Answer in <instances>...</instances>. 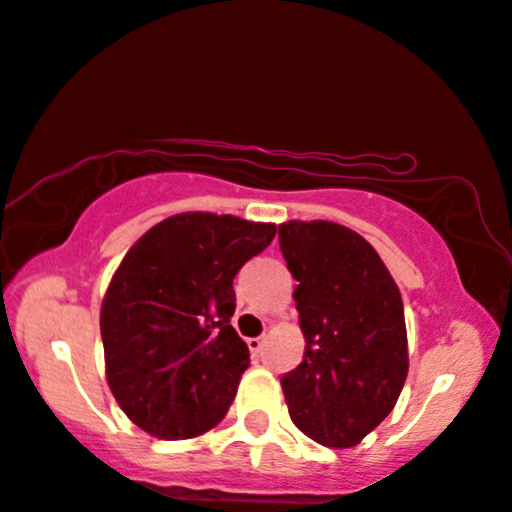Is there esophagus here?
I'll list each match as a JSON object with an SVG mask.
<instances>
[{
  "mask_svg": "<svg viewBox=\"0 0 512 512\" xmlns=\"http://www.w3.org/2000/svg\"><path fill=\"white\" fill-rule=\"evenodd\" d=\"M262 345H264V336L248 338V348H250V352H253V355H257V352L262 350Z\"/></svg>",
  "mask_w": 512,
  "mask_h": 512,
  "instance_id": "1",
  "label": "esophagus"
}]
</instances>
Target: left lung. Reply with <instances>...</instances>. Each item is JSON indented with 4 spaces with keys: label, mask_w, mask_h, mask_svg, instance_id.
<instances>
[{
    "label": "left lung",
    "mask_w": 512,
    "mask_h": 512,
    "mask_svg": "<svg viewBox=\"0 0 512 512\" xmlns=\"http://www.w3.org/2000/svg\"><path fill=\"white\" fill-rule=\"evenodd\" d=\"M278 241L297 280L304 362L280 378L290 417L315 443L352 448L403 390V301L369 241L336 222H285Z\"/></svg>",
    "instance_id": "8db88e82"
}]
</instances>
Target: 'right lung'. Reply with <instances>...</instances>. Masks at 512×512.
<instances>
[{
  "instance_id": "right-lung-1",
  "label": "right lung",
  "mask_w": 512,
  "mask_h": 512,
  "mask_svg": "<svg viewBox=\"0 0 512 512\" xmlns=\"http://www.w3.org/2000/svg\"><path fill=\"white\" fill-rule=\"evenodd\" d=\"M276 225L181 213L129 248L102 304L106 380L136 427L164 441L213 429L250 366L232 322L234 276Z\"/></svg>"
}]
</instances>
